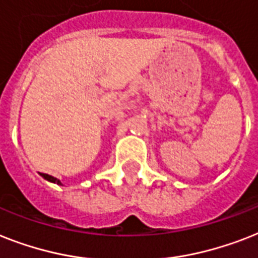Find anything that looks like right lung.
<instances>
[{
	"mask_svg": "<svg viewBox=\"0 0 258 258\" xmlns=\"http://www.w3.org/2000/svg\"><path fill=\"white\" fill-rule=\"evenodd\" d=\"M41 176L43 177V179L47 180V181H51V183H55V184H58V185H62V183H60L59 180L56 179V177L50 176V175H47V173H41Z\"/></svg>",
	"mask_w": 258,
	"mask_h": 258,
	"instance_id": "obj_1",
	"label": "right lung"
}]
</instances>
